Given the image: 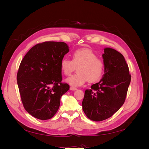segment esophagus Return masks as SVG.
Wrapping results in <instances>:
<instances>
[{
  "instance_id": "esophagus-1",
  "label": "esophagus",
  "mask_w": 149,
  "mask_h": 149,
  "mask_svg": "<svg viewBox=\"0 0 149 149\" xmlns=\"http://www.w3.org/2000/svg\"><path fill=\"white\" fill-rule=\"evenodd\" d=\"M70 89L71 90V91H75V90H77V88H74V87H72V86H71V87H70Z\"/></svg>"
}]
</instances>
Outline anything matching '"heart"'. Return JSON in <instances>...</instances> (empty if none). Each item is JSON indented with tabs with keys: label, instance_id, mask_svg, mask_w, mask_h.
Returning <instances> with one entry per match:
<instances>
[{
	"label": "heart",
	"instance_id": "b5f03b06",
	"mask_svg": "<svg viewBox=\"0 0 149 149\" xmlns=\"http://www.w3.org/2000/svg\"><path fill=\"white\" fill-rule=\"evenodd\" d=\"M60 67L65 75H70L78 68L77 73L66 79L69 84L77 87L84 84L88 79L89 82L100 80L104 72L105 64L91 49L82 48L73 52L72 60L68 58H63Z\"/></svg>",
	"mask_w": 149,
	"mask_h": 149
}]
</instances>
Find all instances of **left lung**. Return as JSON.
<instances>
[{
	"mask_svg": "<svg viewBox=\"0 0 149 149\" xmlns=\"http://www.w3.org/2000/svg\"><path fill=\"white\" fill-rule=\"evenodd\" d=\"M104 74L100 82L86 90L82 102L86 116L94 121L109 118L120 109L131 79L124 56L111 48H104Z\"/></svg>",
	"mask_w": 149,
	"mask_h": 149,
	"instance_id": "1",
	"label": "left lung"
}]
</instances>
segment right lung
<instances>
[{"label":"right lung","instance_id":"1","mask_svg":"<svg viewBox=\"0 0 149 149\" xmlns=\"http://www.w3.org/2000/svg\"><path fill=\"white\" fill-rule=\"evenodd\" d=\"M69 52L61 42H45L31 48L22 60L17 75L25 109L40 120L51 119L58 111L60 98L70 89L61 83V60Z\"/></svg>","mask_w":149,"mask_h":149}]
</instances>
